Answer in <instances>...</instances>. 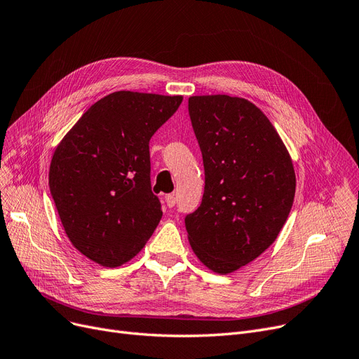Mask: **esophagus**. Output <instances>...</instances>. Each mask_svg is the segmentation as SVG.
Wrapping results in <instances>:
<instances>
[{"mask_svg": "<svg viewBox=\"0 0 359 359\" xmlns=\"http://www.w3.org/2000/svg\"><path fill=\"white\" fill-rule=\"evenodd\" d=\"M165 204H167V207L168 208H173L175 205H176V196L175 195H167L165 196Z\"/></svg>", "mask_w": 359, "mask_h": 359, "instance_id": "1", "label": "esophagus"}]
</instances>
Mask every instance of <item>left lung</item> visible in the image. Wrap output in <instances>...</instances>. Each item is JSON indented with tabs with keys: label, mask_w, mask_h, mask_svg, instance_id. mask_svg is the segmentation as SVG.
<instances>
[{
	"label": "left lung",
	"mask_w": 359,
	"mask_h": 359,
	"mask_svg": "<svg viewBox=\"0 0 359 359\" xmlns=\"http://www.w3.org/2000/svg\"><path fill=\"white\" fill-rule=\"evenodd\" d=\"M189 116L205 188L198 210L184 218L188 239L207 269L229 274L277 239L293 204L294 170L282 137L251 101L196 95Z\"/></svg>",
	"instance_id": "1"
}]
</instances>
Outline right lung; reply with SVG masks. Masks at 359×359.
<instances>
[{
	"mask_svg": "<svg viewBox=\"0 0 359 359\" xmlns=\"http://www.w3.org/2000/svg\"><path fill=\"white\" fill-rule=\"evenodd\" d=\"M183 97L117 90L93 105L57 145L50 191L72 245L102 267L130 261L163 211L151 191L149 139Z\"/></svg>",
	"mask_w": 359,
	"mask_h": 359,
	"instance_id": "right-lung-1",
	"label": "right lung"
}]
</instances>
